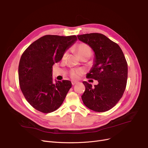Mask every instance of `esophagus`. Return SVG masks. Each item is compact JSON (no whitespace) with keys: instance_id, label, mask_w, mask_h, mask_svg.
Here are the masks:
<instances>
[{"instance_id":"obj_1","label":"esophagus","mask_w":148,"mask_h":148,"mask_svg":"<svg viewBox=\"0 0 148 148\" xmlns=\"http://www.w3.org/2000/svg\"><path fill=\"white\" fill-rule=\"evenodd\" d=\"M77 83H78V82H77V81H72V84L73 86V85H75V84H77Z\"/></svg>"}]
</instances>
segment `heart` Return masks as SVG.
Wrapping results in <instances>:
<instances>
[{"mask_svg": "<svg viewBox=\"0 0 148 148\" xmlns=\"http://www.w3.org/2000/svg\"><path fill=\"white\" fill-rule=\"evenodd\" d=\"M73 49L77 55H78L79 58L85 57V56H88V57H90L91 55V52H92L90 46L85 43H79L78 45H77L74 47ZM67 54V52H65L64 53V55H63V58H64L66 57ZM81 70H72V71L70 72V76L73 79H76L78 78L79 75L81 73Z\"/></svg>", "mask_w": 148, "mask_h": 148, "instance_id": "heart-1", "label": "heart"}]
</instances>
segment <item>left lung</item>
Instances as JSON below:
<instances>
[{"instance_id": "8db88e82", "label": "left lung", "mask_w": 148, "mask_h": 148, "mask_svg": "<svg viewBox=\"0 0 148 148\" xmlns=\"http://www.w3.org/2000/svg\"><path fill=\"white\" fill-rule=\"evenodd\" d=\"M95 52L93 66L87 78L97 80L93 87L86 81L82 100L89 109L107 111L114 107L125 91L128 78V64L124 54L117 43L104 35L90 33L77 36Z\"/></svg>"}]
</instances>
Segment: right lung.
Listing matches in <instances>:
<instances>
[{"label": "right lung", "instance_id": "right-lung-1", "mask_svg": "<svg viewBox=\"0 0 148 148\" xmlns=\"http://www.w3.org/2000/svg\"><path fill=\"white\" fill-rule=\"evenodd\" d=\"M76 40V36L46 35L23 53L18 65L20 87L35 109L49 113L57 110L65 99L72 83L68 80L53 83L52 66Z\"/></svg>", "mask_w": 148, "mask_h": 148}]
</instances>
